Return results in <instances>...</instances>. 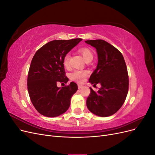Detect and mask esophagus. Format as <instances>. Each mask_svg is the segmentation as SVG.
<instances>
[{"label": "esophagus", "instance_id": "esophagus-1", "mask_svg": "<svg viewBox=\"0 0 155 155\" xmlns=\"http://www.w3.org/2000/svg\"><path fill=\"white\" fill-rule=\"evenodd\" d=\"M78 88H81L83 87V86L81 85H79V84H78Z\"/></svg>", "mask_w": 155, "mask_h": 155}]
</instances>
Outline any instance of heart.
I'll use <instances>...</instances> for the list:
<instances>
[{
    "label": "heart",
    "mask_w": 155,
    "mask_h": 155,
    "mask_svg": "<svg viewBox=\"0 0 155 155\" xmlns=\"http://www.w3.org/2000/svg\"><path fill=\"white\" fill-rule=\"evenodd\" d=\"M79 53H80L85 61H87L92 60L93 59V53L92 51L88 48L83 47L79 50ZM69 60H70V55L67 54L64 56L63 59V64L65 67H69ZM88 72L87 70H76L70 74V78L72 80L76 81L78 83H82L85 80V78L87 76Z\"/></svg>",
    "instance_id": "obj_1"
}]
</instances>
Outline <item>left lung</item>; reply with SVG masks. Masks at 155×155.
<instances>
[{
    "mask_svg": "<svg viewBox=\"0 0 155 155\" xmlns=\"http://www.w3.org/2000/svg\"><path fill=\"white\" fill-rule=\"evenodd\" d=\"M85 43L96 48L98 63L89 82L101 84L97 92L91 89L87 106L93 114L101 117L110 116L118 111L126 99L129 90V76L123 55L107 41L88 40Z\"/></svg>",
    "mask_w": 155,
    "mask_h": 155,
    "instance_id": "8db88e82",
    "label": "left lung"
}]
</instances>
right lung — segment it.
I'll return each instance as SVG.
<instances>
[{
  "instance_id": "right-lung-1",
  "label": "right lung",
  "mask_w": 155,
  "mask_h": 155,
  "mask_svg": "<svg viewBox=\"0 0 155 155\" xmlns=\"http://www.w3.org/2000/svg\"><path fill=\"white\" fill-rule=\"evenodd\" d=\"M82 39L54 40L36 51L33 57L27 79L28 91L33 105L42 115L55 117L63 114L70 107V100L78 90L76 83H67L63 59Z\"/></svg>"
}]
</instances>
